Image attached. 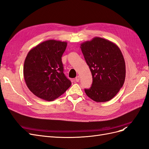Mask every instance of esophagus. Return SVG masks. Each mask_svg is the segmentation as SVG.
<instances>
[{"label": "esophagus", "instance_id": "1", "mask_svg": "<svg viewBox=\"0 0 149 149\" xmlns=\"http://www.w3.org/2000/svg\"><path fill=\"white\" fill-rule=\"evenodd\" d=\"M75 81L76 82H79V76H76V78H75Z\"/></svg>", "mask_w": 149, "mask_h": 149}]
</instances>
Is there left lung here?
Returning a JSON list of instances; mask_svg holds the SVG:
<instances>
[{
	"label": "left lung",
	"mask_w": 149,
	"mask_h": 149,
	"mask_svg": "<svg viewBox=\"0 0 149 149\" xmlns=\"http://www.w3.org/2000/svg\"><path fill=\"white\" fill-rule=\"evenodd\" d=\"M81 49L93 76L86 95L93 101H110L123 87L125 78V64L120 49L109 40L94 37L81 44Z\"/></svg>",
	"instance_id": "8db88e82"
}]
</instances>
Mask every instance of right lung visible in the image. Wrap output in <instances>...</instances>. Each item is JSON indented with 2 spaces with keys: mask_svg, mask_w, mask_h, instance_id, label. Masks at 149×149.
Masks as SVG:
<instances>
[{
  "mask_svg": "<svg viewBox=\"0 0 149 149\" xmlns=\"http://www.w3.org/2000/svg\"><path fill=\"white\" fill-rule=\"evenodd\" d=\"M67 42L49 40L30 49L25 60L24 76L30 91L45 101H53L71 85L63 73L61 56Z\"/></svg>",
  "mask_w": 149,
  "mask_h": 149,
  "instance_id": "obj_1",
  "label": "right lung"
}]
</instances>
